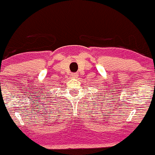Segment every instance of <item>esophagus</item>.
<instances>
[{
	"mask_svg": "<svg viewBox=\"0 0 155 155\" xmlns=\"http://www.w3.org/2000/svg\"><path fill=\"white\" fill-rule=\"evenodd\" d=\"M71 78H78V73H74V74H71Z\"/></svg>",
	"mask_w": 155,
	"mask_h": 155,
	"instance_id": "obj_1",
	"label": "esophagus"
}]
</instances>
